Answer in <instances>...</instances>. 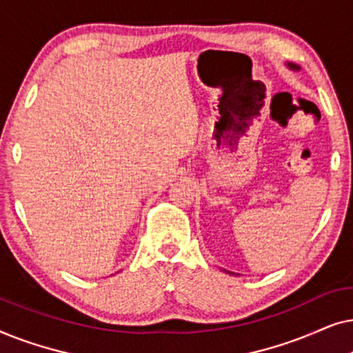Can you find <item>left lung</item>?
I'll return each mask as SVG.
<instances>
[{
    "label": "left lung",
    "mask_w": 353,
    "mask_h": 353,
    "mask_svg": "<svg viewBox=\"0 0 353 353\" xmlns=\"http://www.w3.org/2000/svg\"><path fill=\"white\" fill-rule=\"evenodd\" d=\"M288 65H289V69H294V70H299V65H296V64H289V62H288Z\"/></svg>",
    "instance_id": "obj_1"
}]
</instances>
